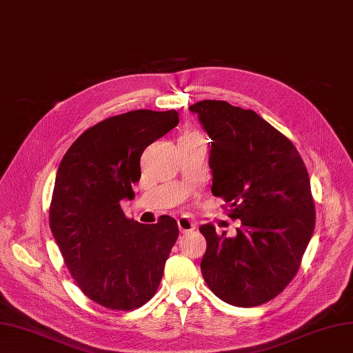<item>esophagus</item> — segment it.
I'll list each match as a JSON object with an SVG mask.
<instances>
[{
  "label": "esophagus",
  "instance_id": "esophagus-1",
  "mask_svg": "<svg viewBox=\"0 0 353 353\" xmlns=\"http://www.w3.org/2000/svg\"><path fill=\"white\" fill-rule=\"evenodd\" d=\"M178 227H179L181 232H191L196 230V223L185 216H181L178 219Z\"/></svg>",
  "mask_w": 353,
  "mask_h": 353
}]
</instances>
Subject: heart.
Here are the masks:
<instances>
[{
    "label": "heart",
    "instance_id": "b5f03b06",
    "mask_svg": "<svg viewBox=\"0 0 353 353\" xmlns=\"http://www.w3.org/2000/svg\"><path fill=\"white\" fill-rule=\"evenodd\" d=\"M181 137H193V138H200V137H203V135L200 134V131L194 130V128H187V130L184 131V134L181 135Z\"/></svg>",
    "mask_w": 353,
    "mask_h": 353
}]
</instances>
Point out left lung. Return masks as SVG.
I'll list each match as a JSON object with an SVG mask.
<instances>
[{
	"mask_svg": "<svg viewBox=\"0 0 353 353\" xmlns=\"http://www.w3.org/2000/svg\"><path fill=\"white\" fill-rule=\"evenodd\" d=\"M190 110L212 138V194L240 219L236 237L213 223L206 239L203 279L221 301L252 307L272 301L301 268L315 228L311 181L293 143L253 112L203 100Z\"/></svg>",
	"mask_w": 353,
	"mask_h": 353,
	"instance_id": "8db88e82",
	"label": "left lung"
}]
</instances>
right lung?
Returning a JSON list of instances; mask_svg holds the SVG:
<instances>
[{
    "label": "right lung",
    "instance_id": "obj_1",
    "mask_svg": "<svg viewBox=\"0 0 353 353\" xmlns=\"http://www.w3.org/2000/svg\"><path fill=\"white\" fill-rule=\"evenodd\" d=\"M176 110H132L79 135L63 156L50 205V228L74 283L91 301L132 311L154 296L178 239L172 216L156 223L125 216L145 148L178 125Z\"/></svg>",
    "mask_w": 353,
    "mask_h": 353
}]
</instances>
